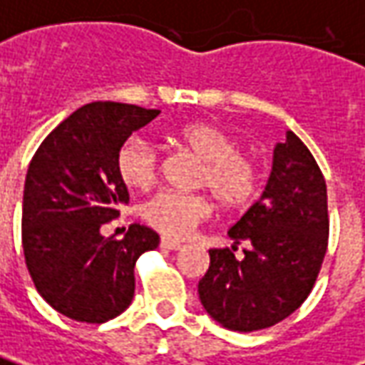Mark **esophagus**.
Wrapping results in <instances>:
<instances>
[{
    "label": "esophagus",
    "instance_id": "1",
    "mask_svg": "<svg viewBox=\"0 0 365 365\" xmlns=\"http://www.w3.org/2000/svg\"><path fill=\"white\" fill-rule=\"evenodd\" d=\"M162 247H165V250H182L183 245L172 240V237H162Z\"/></svg>",
    "mask_w": 365,
    "mask_h": 365
}]
</instances>
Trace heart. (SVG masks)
<instances>
[{
  "mask_svg": "<svg viewBox=\"0 0 365 365\" xmlns=\"http://www.w3.org/2000/svg\"><path fill=\"white\" fill-rule=\"evenodd\" d=\"M182 150L200 160L195 185L205 187L225 210H242L254 202L262 187V170L252 155L240 151L234 138L212 123H185L173 135ZM115 168L130 190H148L160 173V153L150 143L131 138L118 150ZM212 214V203L203 193L160 192L143 203L145 224L160 234L182 240Z\"/></svg>",
  "mask_w": 365,
  "mask_h": 365,
  "instance_id": "obj_1",
  "label": "heart"
}]
</instances>
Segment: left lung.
Here are the masks:
<instances>
[{
	"instance_id": "left-lung-1",
	"label": "left lung",
	"mask_w": 365,
	"mask_h": 365,
	"mask_svg": "<svg viewBox=\"0 0 365 365\" xmlns=\"http://www.w3.org/2000/svg\"><path fill=\"white\" fill-rule=\"evenodd\" d=\"M230 247L210 250L200 279L202 306L224 328L255 331L276 326L306 302L328 250V190L304 141L287 131L274 150L262 197L227 232Z\"/></svg>"
}]
</instances>
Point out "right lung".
Listing matches in <instances>:
<instances>
[{
  "mask_svg": "<svg viewBox=\"0 0 365 365\" xmlns=\"http://www.w3.org/2000/svg\"><path fill=\"white\" fill-rule=\"evenodd\" d=\"M160 110L93 101L63 120L37 148L27 168L21 244L39 296L61 316L103 324L130 306L133 267L160 235L131 224L123 240L101 225L130 202L115 168L121 143Z\"/></svg>",
  "mask_w": 365,
  "mask_h": 365,
  "instance_id": "add662e5",
  "label": "right lung"
}]
</instances>
